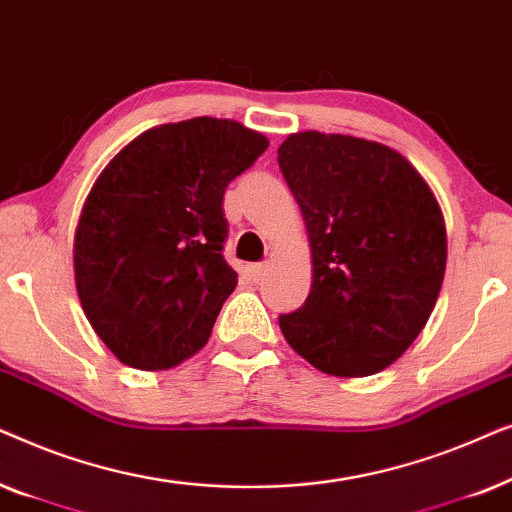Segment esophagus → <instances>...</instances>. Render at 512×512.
I'll return each instance as SVG.
<instances>
[{
	"label": "esophagus",
	"mask_w": 512,
	"mask_h": 512,
	"mask_svg": "<svg viewBox=\"0 0 512 512\" xmlns=\"http://www.w3.org/2000/svg\"><path fill=\"white\" fill-rule=\"evenodd\" d=\"M265 272H268V265H265V263L249 265V277L254 279V282H261V279L265 277Z\"/></svg>",
	"instance_id": "34e87169"
}]
</instances>
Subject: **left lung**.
Segmentation results:
<instances>
[{"label":"left lung","mask_w":512,"mask_h":512,"mask_svg":"<svg viewBox=\"0 0 512 512\" xmlns=\"http://www.w3.org/2000/svg\"><path fill=\"white\" fill-rule=\"evenodd\" d=\"M277 160L312 254L310 296L279 328L321 373H380L422 333L443 286L436 195L408 158L352 135L293 132Z\"/></svg>","instance_id":"1"}]
</instances>
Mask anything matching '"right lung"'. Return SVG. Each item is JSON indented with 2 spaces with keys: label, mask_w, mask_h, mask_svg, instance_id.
I'll return each instance as SVG.
<instances>
[{
  "label": "right lung",
  "mask_w": 512,
  "mask_h": 512,
  "mask_svg": "<svg viewBox=\"0 0 512 512\" xmlns=\"http://www.w3.org/2000/svg\"><path fill=\"white\" fill-rule=\"evenodd\" d=\"M230 118L165 123L95 179L74 230L81 307L125 366L167 370L207 345L237 272L223 261V193L268 149Z\"/></svg>",
  "instance_id": "1"
}]
</instances>
